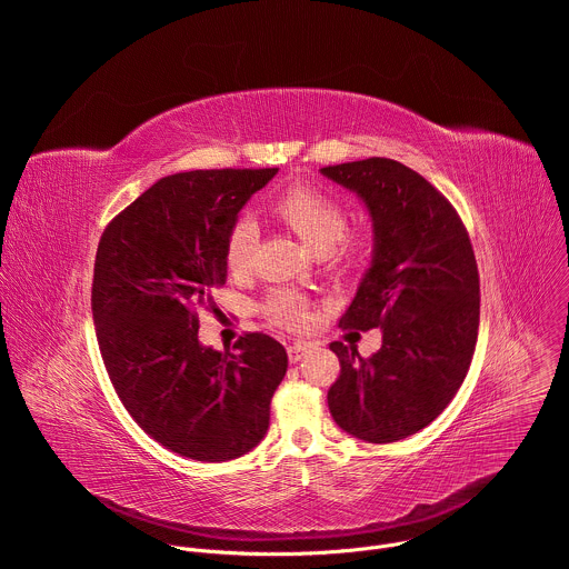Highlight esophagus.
<instances>
[{
	"label": "esophagus",
	"mask_w": 569,
	"mask_h": 569,
	"mask_svg": "<svg viewBox=\"0 0 569 569\" xmlns=\"http://www.w3.org/2000/svg\"><path fill=\"white\" fill-rule=\"evenodd\" d=\"M306 351H308V345H306V342H295V345H290V347H288V358H290V362L297 365V362L303 358Z\"/></svg>",
	"instance_id": "obj_1"
}]
</instances>
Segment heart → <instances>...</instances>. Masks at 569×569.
Returning <instances> with one entry per match:
<instances>
[{"instance_id":"1","label":"heart","mask_w":569,"mask_h":569,"mask_svg":"<svg viewBox=\"0 0 569 569\" xmlns=\"http://www.w3.org/2000/svg\"><path fill=\"white\" fill-rule=\"evenodd\" d=\"M274 213L303 240L308 250L329 252L338 240H342L345 254H358L365 250V236L349 233L345 236L347 211L345 207L310 184H292L274 200ZM259 229L250 218H240L227 233L224 242V261L231 272H246L252 263L257 248ZM268 315L283 323V327L301 329L308 323V310L301 295L290 290H279L270 297L266 306Z\"/></svg>"}]
</instances>
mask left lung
<instances>
[{
	"label": "left lung",
	"mask_w": 569,
	"mask_h": 569,
	"mask_svg": "<svg viewBox=\"0 0 569 569\" xmlns=\"http://www.w3.org/2000/svg\"><path fill=\"white\" fill-rule=\"evenodd\" d=\"M365 204L373 250L340 327L382 333L362 358L333 342L340 378L333 421L351 437L391 443L430 426L461 387L479 329L472 246L452 204L417 171L387 157L321 169Z\"/></svg>",
	"instance_id": "1"
}]
</instances>
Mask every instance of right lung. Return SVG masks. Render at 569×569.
<instances>
[{"label": "right lung", "mask_w": 569, "mask_h": 569, "mask_svg": "<svg viewBox=\"0 0 569 569\" xmlns=\"http://www.w3.org/2000/svg\"><path fill=\"white\" fill-rule=\"evenodd\" d=\"M279 169L189 171L157 180L103 231L92 312L108 376L137 426L198 461L261 443L288 353L266 333L220 353L198 340L200 306L227 281L224 242Z\"/></svg>", "instance_id": "1"}]
</instances>
